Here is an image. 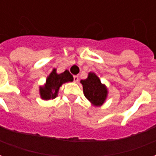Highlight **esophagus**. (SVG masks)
<instances>
[{
	"mask_svg": "<svg viewBox=\"0 0 156 156\" xmlns=\"http://www.w3.org/2000/svg\"><path fill=\"white\" fill-rule=\"evenodd\" d=\"M78 79H79V78H78V75H75V76H73V81H74L75 83H77V82L78 81Z\"/></svg>",
	"mask_w": 156,
	"mask_h": 156,
	"instance_id": "34e87169",
	"label": "esophagus"
}]
</instances>
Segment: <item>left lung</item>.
<instances>
[{"mask_svg":"<svg viewBox=\"0 0 156 156\" xmlns=\"http://www.w3.org/2000/svg\"><path fill=\"white\" fill-rule=\"evenodd\" d=\"M81 83L84 96L93 105L99 106L104 104L107 97V88L94 73H89L88 78L81 80Z\"/></svg>","mask_w":156,"mask_h":156,"instance_id":"1","label":"left lung"}]
</instances>
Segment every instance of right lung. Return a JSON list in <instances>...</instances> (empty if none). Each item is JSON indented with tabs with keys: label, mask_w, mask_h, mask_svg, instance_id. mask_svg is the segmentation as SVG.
Instances as JSON below:
<instances>
[{
	"label": "right lung",
	"mask_w": 156,
	"mask_h": 156,
	"mask_svg": "<svg viewBox=\"0 0 156 156\" xmlns=\"http://www.w3.org/2000/svg\"><path fill=\"white\" fill-rule=\"evenodd\" d=\"M73 80V75L69 73V71L66 70L60 74H58L54 68L48 77L44 87L40 88V94L41 98L44 100L55 98L58 95V89L62 84L67 82H72Z\"/></svg>",
	"instance_id": "add662e5"
}]
</instances>
